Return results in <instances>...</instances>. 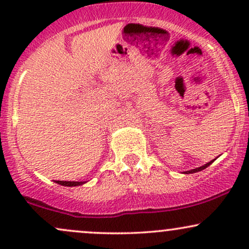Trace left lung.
Segmentation results:
<instances>
[{
	"instance_id": "1",
	"label": "left lung",
	"mask_w": 249,
	"mask_h": 249,
	"mask_svg": "<svg viewBox=\"0 0 249 249\" xmlns=\"http://www.w3.org/2000/svg\"><path fill=\"white\" fill-rule=\"evenodd\" d=\"M214 160H215V159H214ZM214 160H212V161H210V162H207V164H205L204 166H200V167H196V168H193V170H191V171H186V172L185 173H196V172H199V171H202V170H205V168L206 167H208L210 166L211 164H212V162L214 161Z\"/></svg>"
}]
</instances>
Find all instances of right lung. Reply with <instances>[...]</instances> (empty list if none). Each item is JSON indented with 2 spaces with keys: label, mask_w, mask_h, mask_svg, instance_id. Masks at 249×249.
Segmentation results:
<instances>
[{
  "label": "right lung",
  "mask_w": 249,
  "mask_h": 249,
  "mask_svg": "<svg viewBox=\"0 0 249 249\" xmlns=\"http://www.w3.org/2000/svg\"><path fill=\"white\" fill-rule=\"evenodd\" d=\"M55 182H57V184L62 185V186H79V185L84 184V181H63V180H56Z\"/></svg>",
  "instance_id": "1"
}]
</instances>
